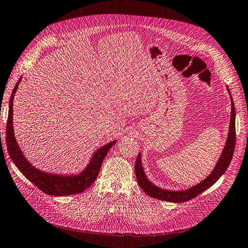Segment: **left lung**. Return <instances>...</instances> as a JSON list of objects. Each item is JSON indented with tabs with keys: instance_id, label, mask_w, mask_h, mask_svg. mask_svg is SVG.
<instances>
[{
	"instance_id": "1",
	"label": "left lung",
	"mask_w": 248,
	"mask_h": 248,
	"mask_svg": "<svg viewBox=\"0 0 248 248\" xmlns=\"http://www.w3.org/2000/svg\"><path fill=\"white\" fill-rule=\"evenodd\" d=\"M227 91H228V94H230L231 101H232L230 130H228V135H227V139H226L223 151H222V153L219 157L217 163H216L214 170H212V173L209 174L205 179H203L200 183H198V185H196L185 190H170L166 188H161L159 186H155L154 183H152L148 179V177L145 175L143 167H142L141 154L139 153L135 162L136 179H137V182L139 183V186H140L150 197H153V198L159 199L162 201H168V202H175V203L186 202L195 198V197L204 192L205 189L211 187L214 183H216V181H217L220 177L225 173V170H227L228 166H230V163L232 161L233 151H234V144H236V110H234L233 100L228 87H227Z\"/></svg>"
}]
</instances>
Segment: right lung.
Segmentation results:
<instances>
[{
  "label": "right lung",
  "mask_w": 248,
  "mask_h": 248,
  "mask_svg": "<svg viewBox=\"0 0 248 248\" xmlns=\"http://www.w3.org/2000/svg\"><path fill=\"white\" fill-rule=\"evenodd\" d=\"M21 80L22 78L17 80L10 96L8 119L7 124H6V144H7L11 160L14 161L16 167L20 170V172L29 181L32 182L36 187H39L45 194L52 196H69L82 193L96 180L101 163H103L107 153L112 148V145L116 143V140L107 143L99 148L96 152H94L87 167L78 174H50L35 168L24 156L22 150L20 149V145L17 144L15 137L14 116H12V114H14V99Z\"/></svg>",
  "instance_id": "obj_1"
}]
</instances>
